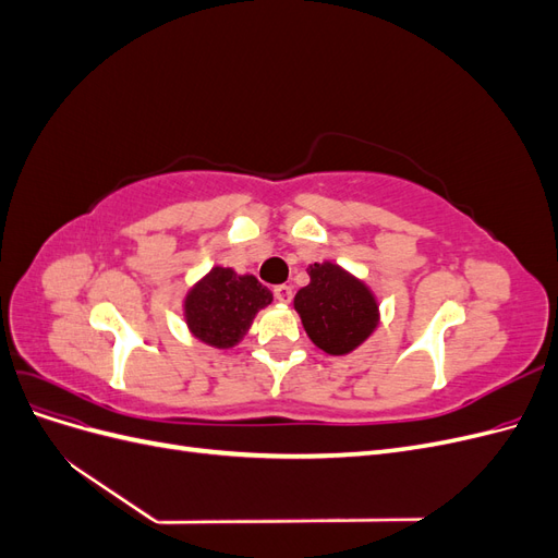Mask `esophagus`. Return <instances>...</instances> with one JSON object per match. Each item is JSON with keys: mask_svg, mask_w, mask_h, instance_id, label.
<instances>
[{"mask_svg": "<svg viewBox=\"0 0 558 558\" xmlns=\"http://www.w3.org/2000/svg\"><path fill=\"white\" fill-rule=\"evenodd\" d=\"M275 298H277L279 302H283V305H286V302H291V300H293V289H291V286L281 283V286H277V289H275Z\"/></svg>", "mask_w": 558, "mask_h": 558, "instance_id": "obj_1", "label": "esophagus"}]
</instances>
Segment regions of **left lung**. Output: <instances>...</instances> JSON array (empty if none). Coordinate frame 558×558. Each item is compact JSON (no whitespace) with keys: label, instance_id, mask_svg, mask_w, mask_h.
<instances>
[{"label":"left lung","instance_id":"1","mask_svg":"<svg viewBox=\"0 0 558 558\" xmlns=\"http://www.w3.org/2000/svg\"><path fill=\"white\" fill-rule=\"evenodd\" d=\"M295 310L310 340L332 356L365 342L377 328V300L367 286L332 263H314L310 283L295 295Z\"/></svg>","mask_w":558,"mask_h":558}]
</instances>
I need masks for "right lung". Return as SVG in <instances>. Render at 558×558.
Instances as JSON below:
<instances>
[{"label":"right lung","mask_w":558,"mask_h":558,"mask_svg":"<svg viewBox=\"0 0 558 558\" xmlns=\"http://www.w3.org/2000/svg\"><path fill=\"white\" fill-rule=\"evenodd\" d=\"M272 293L256 277H238L230 267H214L185 298V320L197 340L218 349L238 344Z\"/></svg>","instance_id":"add662e5"}]
</instances>
